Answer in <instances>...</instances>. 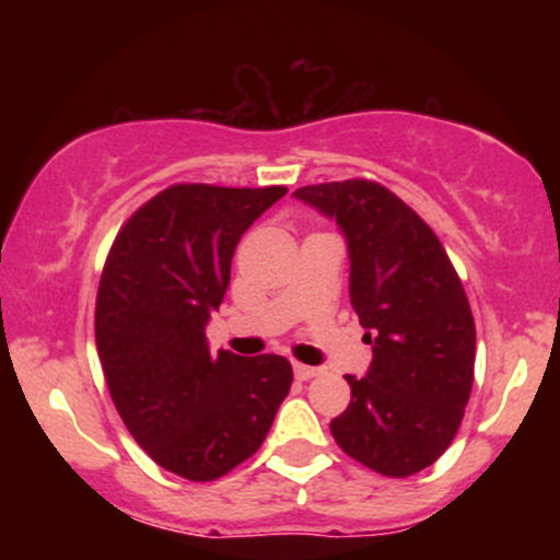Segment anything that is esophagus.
<instances>
[{"label":"esophagus","instance_id":"1","mask_svg":"<svg viewBox=\"0 0 560 560\" xmlns=\"http://www.w3.org/2000/svg\"><path fill=\"white\" fill-rule=\"evenodd\" d=\"M320 369H316V365H305V363H294V376L300 378V382H307V378L318 376Z\"/></svg>","mask_w":560,"mask_h":560}]
</instances>
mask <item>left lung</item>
Returning <instances> with one entry per match:
<instances>
[{"mask_svg":"<svg viewBox=\"0 0 560 560\" xmlns=\"http://www.w3.org/2000/svg\"><path fill=\"white\" fill-rule=\"evenodd\" d=\"M294 197L337 221L350 253V302L369 374L331 421L337 445L384 477H410L450 447L474 384L477 329L445 247L413 208L365 178L300 186Z\"/></svg>","mask_w":560,"mask_h":560,"instance_id":"left-lung-1","label":"left lung"}]
</instances>
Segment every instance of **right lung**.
Wrapping results in <instances>:
<instances>
[{"label":"right lung","mask_w":560,"mask_h":560,"mask_svg":"<svg viewBox=\"0 0 560 560\" xmlns=\"http://www.w3.org/2000/svg\"><path fill=\"white\" fill-rule=\"evenodd\" d=\"M287 186L173 184L124 223L94 311L96 352L139 447L189 481H213L266 440L292 387L281 355H213L205 339L242 234Z\"/></svg>","instance_id":"1"}]
</instances>
